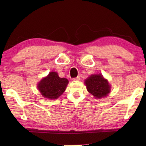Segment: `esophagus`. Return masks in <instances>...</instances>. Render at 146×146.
<instances>
[{"label":"esophagus","instance_id":"34e87169","mask_svg":"<svg viewBox=\"0 0 146 146\" xmlns=\"http://www.w3.org/2000/svg\"><path fill=\"white\" fill-rule=\"evenodd\" d=\"M80 80V76H77V77L73 78V80H74V81H78V80Z\"/></svg>","mask_w":146,"mask_h":146}]
</instances>
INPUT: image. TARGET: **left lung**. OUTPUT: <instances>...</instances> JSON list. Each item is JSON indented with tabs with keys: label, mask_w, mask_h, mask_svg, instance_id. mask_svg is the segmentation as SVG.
I'll use <instances>...</instances> for the list:
<instances>
[{
	"label": "left lung",
	"mask_w": 146,
	"mask_h": 146,
	"mask_svg": "<svg viewBox=\"0 0 146 146\" xmlns=\"http://www.w3.org/2000/svg\"><path fill=\"white\" fill-rule=\"evenodd\" d=\"M85 84L89 92L96 98L105 97L110 92V86L101 74L90 76L85 80Z\"/></svg>",
	"instance_id": "8db88e82"
}]
</instances>
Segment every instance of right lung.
<instances>
[{
	"instance_id": "right-lung-1",
	"label": "right lung",
	"mask_w": 146,
	"mask_h": 146,
	"mask_svg": "<svg viewBox=\"0 0 146 146\" xmlns=\"http://www.w3.org/2000/svg\"><path fill=\"white\" fill-rule=\"evenodd\" d=\"M68 84V79L60 78L56 72H50L38 84V88L44 97L56 99L64 92Z\"/></svg>"
}]
</instances>
